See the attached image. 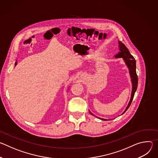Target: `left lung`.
Returning <instances> with one entry per match:
<instances>
[{"label":"left lung","mask_w":158,"mask_h":158,"mask_svg":"<svg viewBox=\"0 0 158 158\" xmlns=\"http://www.w3.org/2000/svg\"><path fill=\"white\" fill-rule=\"evenodd\" d=\"M118 42H119V51L117 54H116L114 56V57L115 58H123L124 62H125V64L126 65L127 67L129 69V73L130 77L131 79V83H132V91H131V96L130 101H129V102L128 103V105L127 106L126 109L122 113V114H123L124 112L127 110V109L129 108V107L130 106V105L132 102V101L133 99L135 92L136 91V89H137V87H138V76H137L136 71V60H135V59L131 54L128 49L126 47V46L123 42H121L120 41H118ZM89 112H90V114H91L96 116L97 118L100 119L101 120H103V121L110 120V119H103V118H99V117L95 116L94 114H93L90 110H89Z\"/></svg>","instance_id":"1"}]
</instances>
